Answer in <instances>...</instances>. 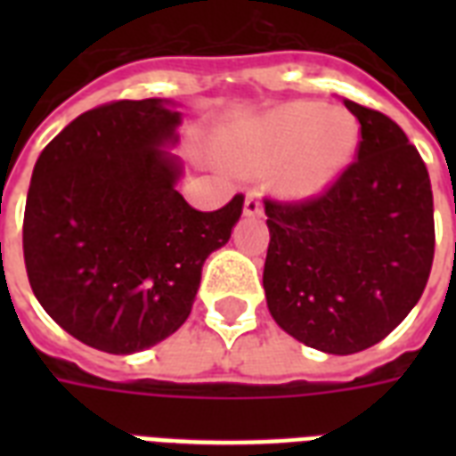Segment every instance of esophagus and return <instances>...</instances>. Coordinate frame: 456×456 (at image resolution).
Instances as JSON below:
<instances>
[{"instance_id":"34e87169","label":"esophagus","mask_w":456,"mask_h":456,"mask_svg":"<svg viewBox=\"0 0 456 456\" xmlns=\"http://www.w3.org/2000/svg\"><path fill=\"white\" fill-rule=\"evenodd\" d=\"M243 215L246 217H257V215H263V203H260V196L257 193L250 191L243 200Z\"/></svg>"}]
</instances>
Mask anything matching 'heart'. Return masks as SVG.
I'll return each mask as SVG.
<instances>
[{
	"label": "heart",
	"mask_w": 456,
	"mask_h": 456,
	"mask_svg": "<svg viewBox=\"0 0 456 456\" xmlns=\"http://www.w3.org/2000/svg\"><path fill=\"white\" fill-rule=\"evenodd\" d=\"M360 146L350 113L319 102H289L222 137L227 163L243 175L274 170V191L291 200L317 199L338 182Z\"/></svg>",
	"instance_id": "heart-1"
}]
</instances>
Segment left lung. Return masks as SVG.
Instances as JSON below:
<instances>
[{
  "label": "left lung",
  "instance_id": "left-lung-1",
  "mask_svg": "<svg viewBox=\"0 0 456 456\" xmlns=\"http://www.w3.org/2000/svg\"><path fill=\"white\" fill-rule=\"evenodd\" d=\"M343 103L360 120L357 160L317 199L265 200L270 314L329 354L386 338L421 298L436 250L431 179L414 144L388 116Z\"/></svg>",
  "mask_w": 456,
  "mask_h": 456
}]
</instances>
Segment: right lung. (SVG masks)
Here are the masks:
<instances>
[{
	"label": "right lung",
	"mask_w": 456,
	"mask_h": 456,
	"mask_svg": "<svg viewBox=\"0 0 456 456\" xmlns=\"http://www.w3.org/2000/svg\"><path fill=\"white\" fill-rule=\"evenodd\" d=\"M182 113L167 99L110 102L39 153L23 217L32 293L85 346L132 354L184 324L200 270L241 217L243 196L200 213L177 191Z\"/></svg>",
	"instance_id": "right-lung-1"
}]
</instances>
